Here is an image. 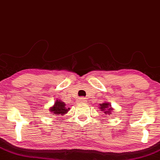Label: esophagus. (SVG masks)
Instances as JSON below:
<instances>
[{
    "instance_id": "1",
    "label": "esophagus",
    "mask_w": 160,
    "mask_h": 160,
    "mask_svg": "<svg viewBox=\"0 0 160 160\" xmlns=\"http://www.w3.org/2000/svg\"><path fill=\"white\" fill-rule=\"evenodd\" d=\"M78 103H85V102L86 101V99L85 98H78Z\"/></svg>"
}]
</instances>
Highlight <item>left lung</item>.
Wrapping results in <instances>:
<instances>
[{
	"label": "left lung",
	"mask_w": 160,
	"mask_h": 160,
	"mask_svg": "<svg viewBox=\"0 0 160 160\" xmlns=\"http://www.w3.org/2000/svg\"><path fill=\"white\" fill-rule=\"evenodd\" d=\"M101 106V107L100 108L101 109V110L103 111H105L104 112L106 114H110V112L112 110V109L111 107V105L109 104L108 103H101V104H100Z\"/></svg>",
	"instance_id": "1"
}]
</instances>
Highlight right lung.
<instances>
[{
	"instance_id": "1",
	"label": "right lung",
	"mask_w": 160,
	"mask_h": 160,
	"mask_svg": "<svg viewBox=\"0 0 160 160\" xmlns=\"http://www.w3.org/2000/svg\"><path fill=\"white\" fill-rule=\"evenodd\" d=\"M68 109L69 108L67 109L66 107H65V104L64 102L57 100V101L55 102L54 106H53V107H51V108L50 109V110H51V112L54 113V115H63L67 112V111H68Z\"/></svg>"
}]
</instances>
